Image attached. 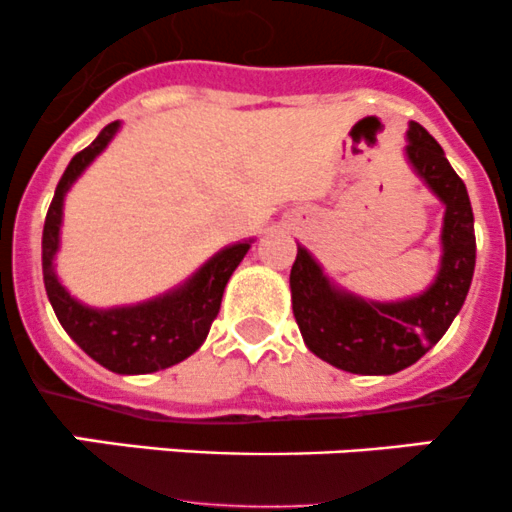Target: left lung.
Masks as SVG:
<instances>
[{"label": "left lung", "instance_id": "left-lung-1", "mask_svg": "<svg viewBox=\"0 0 512 512\" xmlns=\"http://www.w3.org/2000/svg\"><path fill=\"white\" fill-rule=\"evenodd\" d=\"M406 138L409 163L446 205L436 282L418 297L369 302L334 287L304 247H297L289 272L292 312L304 344L349 374H396L416 364L461 312L476 270V232L466 183L426 128L411 123Z\"/></svg>", "mask_w": 512, "mask_h": 512}]
</instances>
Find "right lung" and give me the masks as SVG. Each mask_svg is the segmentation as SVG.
Listing matches in <instances>:
<instances>
[{"label": "right lung", "mask_w": 512, "mask_h": 512, "mask_svg": "<svg viewBox=\"0 0 512 512\" xmlns=\"http://www.w3.org/2000/svg\"><path fill=\"white\" fill-rule=\"evenodd\" d=\"M118 131V121L108 123L96 141L71 158L56 185L54 200L44 220L41 235V270L44 287L54 307L56 319L71 339L91 359L116 374H151L168 369L198 352L215 322L223 302V292L235 267L250 250V242H237L210 257L185 285L151 302L133 307L91 309L76 302L64 285L56 280L54 255L59 250V227L64 213V195L86 165L108 146Z\"/></svg>", "instance_id": "1"}]
</instances>
